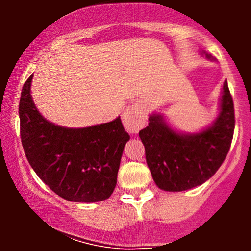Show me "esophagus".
Segmentation results:
<instances>
[{"label": "esophagus", "mask_w": 251, "mask_h": 251, "mask_svg": "<svg viewBox=\"0 0 251 251\" xmlns=\"http://www.w3.org/2000/svg\"><path fill=\"white\" fill-rule=\"evenodd\" d=\"M123 122L125 128L132 133H137L145 125L146 113L145 109L140 103L128 106L123 114Z\"/></svg>", "instance_id": "obj_1"}]
</instances>
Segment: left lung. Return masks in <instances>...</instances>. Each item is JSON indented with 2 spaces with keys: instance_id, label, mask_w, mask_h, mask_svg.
<instances>
[{
  "instance_id": "left-lung-1",
  "label": "left lung",
  "mask_w": 251,
  "mask_h": 251,
  "mask_svg": "<svg viewBox=\"0 0 251 251\" xmlns=\"http://www.w3.org/2000/svg\"><path fill=\"white\" fill-rule=\"evenodd\" d=\"M208 59L211 56L206 54ZM235 129L234 101L223 85L217 120L196 134H180L169 127L159 114L149 118V126L139 132L145 146L146 163L152 178L164 191H184L214 176L226 159Z\"/></svg>"
}]
</instances>
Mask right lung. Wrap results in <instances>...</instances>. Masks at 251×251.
Masks as SVG:
<instances>
[{"mask_svg": "<svg viewBox=\"0 0 251 251\" xmlns=\"http://www.w3.org/2000/svg\"><path fill=\"white\" fill-rule=\"evenodd\" d=\"M28 77L19 103L20 135L35 174L56 195L71 201H105L113 194L124 146L129 135L120 117L85 128L54 125L39 113Z\"/></svg>", "mask_w": 251, "mask_h": 251, "instance_id": "right-lung-1", "label": "right lung"}]
</instances>
